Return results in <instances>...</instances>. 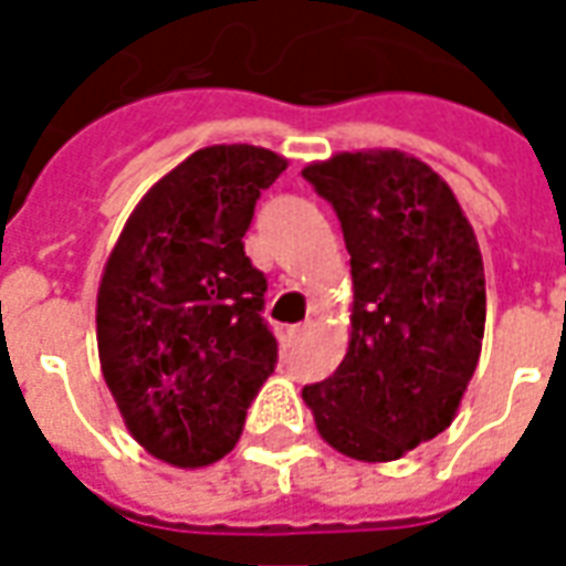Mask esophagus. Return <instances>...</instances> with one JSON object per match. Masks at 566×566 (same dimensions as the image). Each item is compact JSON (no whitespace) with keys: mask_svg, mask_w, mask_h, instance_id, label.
I'll list each match as a JSON object with an SVG mask.
<instances>
[{"mask_svg":"<svg viewBox=\"0 0 566 566\" xmlns=\"http://www.w3.org/2000/svg\"><path fill=\"white\" fill-rule=\"evenodd\" d=\"M306 331H308V324H294V327H291V331H287V336H291V339H300V336H306Z\"/></svg>","mask_w":566,"mask_h":566,"instance_id":"obj_1","label":"esophagus"}]
</instances>
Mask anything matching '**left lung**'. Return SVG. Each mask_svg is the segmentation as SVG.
<instances>
[{
  "label": "left lung",
  "instance_id": "obj_1",
  "mask_svg": "<svg viewBox=\"0 0 566 566\" xmlns=\"http://www.w3.org/2000/svg\"><path fill=\"white\" fill-rule=\"evenodd\" d=\"M303 178L343 223L352 336L303 388L318 433L355 461H397L451 424L485 336V270L451 187L403 150H355Z\"/></svg>",
  "mask_w": 566,
  "mask_h": 566
}]
</instances>
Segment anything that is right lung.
I'll list each match as a JSON object with an SVG mask.
<instances>
[{
  "label": "right lung",
  "instance_id": "right-lung-1",
  "mask_svg": "<svg viewBox=\"0 0 566 566\" xmlns=\"http://www.w3.org/2000/svg\"><path fill=\"white\" fill-rule=\"evenodd\" d=\"M284 169L254 145L197 150L142 197L108 254L96 296L105 385L136 442L172 467L221 461L275 369L266 275L242 235Z\"/></svg>",
  "mask_w": 566,
  "mask_h": 566
}]
</instances>
